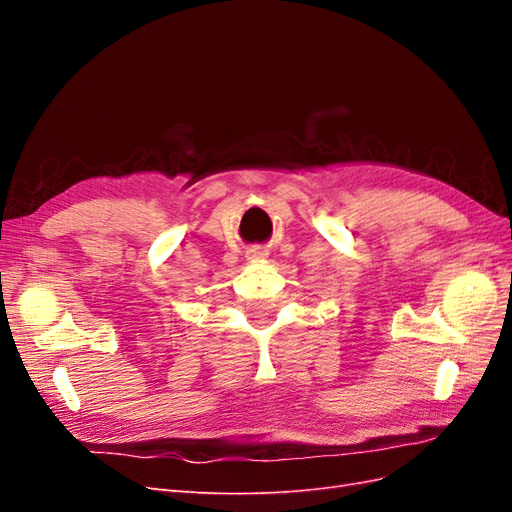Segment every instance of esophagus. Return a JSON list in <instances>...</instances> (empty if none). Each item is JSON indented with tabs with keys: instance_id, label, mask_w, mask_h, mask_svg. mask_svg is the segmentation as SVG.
<instances>
[{
	"instance_id": "esophagus-1",
	"label": "esophagus",
	"mask_w": 512,
	"mask_h": 512,
	"mask_svg": "<svg viewBox=\"0 0 512 512\" xmlns=\"http://www.w3.org/2000/svg\"><path fill=\"white\" fill-rule=\"evenodd\" d=\"M265 256H267V254L262 252L260 247H252V250H247V252H245V258H247V260H262Z\"/></svg>"
}]
</instances>
